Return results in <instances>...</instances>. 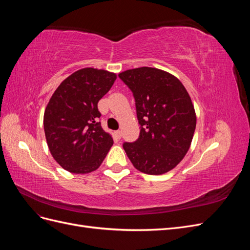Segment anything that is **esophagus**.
Masks as SVG:
<instances>
[{
    "instance_id": "1",
    "label": "esophagus",
    "mask_w": 250,
    "mask_h": 250,
    "mask_svg": "<svg viewBox=\"0 0 250 250\" xmlns=\"http://www.w3.org/2000/svg\"><path fill=\"white\" fill-rule=\"evenodd\" d=\"M115 135H116V138L121 139V135H122V132H121L120 130H117V131H115Z\"/></svg>"
}]
</instances>
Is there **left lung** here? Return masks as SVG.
I'll return each mask as SVG.
<instances>
[{
    "label": "left lung",
    "mask_w": 250,
    "mask_h": 250,
    "mask_svg": "<svg viewBox=\"0 0 250 250\" xmlns=\"http://www.w3.org/2000/svg\"><path fill=\"white\" fill-rule=\"evenodd\" d=\"M119 77L131 89L141 125L140 137L123 148L135 169L161 175L183 161L196 128L191 97L174 75L155 67L127 70Z\"/></svg>",
    "instance_id": "1"
}]
</instances>
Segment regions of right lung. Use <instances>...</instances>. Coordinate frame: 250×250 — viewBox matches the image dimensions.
Instances as JSON below:
<instances>
[{
	"instance_id": "obj_1",
	"label": "right lung",
	"mask_w": 250,
	"mask_h": 250,
	"mask_svg": "<svg viewBox=\"0 0 250 250\" xmlns=\"http://www.w3.org/2000/svg\"><path fill=\"white\" fill-rule=\"evenodd\" d=\"M116 79L115 73L84 67L65 78L52 95L43 129L53 158L64 170L90 173L107 155L113 140L98 122V102Z\"/></svg>"
}]
</instances>
